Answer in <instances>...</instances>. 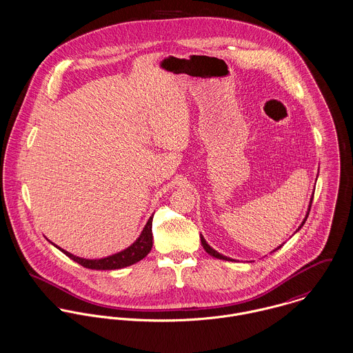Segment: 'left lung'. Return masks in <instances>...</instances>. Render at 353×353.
I'll return each instance as SVG.
<instances>
[{"instance_id": "8db88e82", "label": "left lung", "mask_w": 353, "mask_h": 353, "mask_svg": "<svg viewBox=\"0 0 353 353\" xmlns=\"http://www.w3.org/2000/svg\"><path fill=\"white\" fill-rule=\"evenodd\" d=\"M312 202H313V196H312V199H310V205H309V210H307V214H306V217H305L303 223H302V224H301V226L298 228V230H299V229H301V228L303 226V224H305V221H306V220H307V217H309V212H310V208H312ZM201 243H202V245H203V250H205V251H206V252H208V254H209L210 256L217 257V259H223V260H228V261H233V259H230V257L224 256V255L219 254L217 251H214V250H213V248H212V247H210V245H209V244L206 243V240L203 239V236H202V234H201ZM279 248H281V247H279Z\"/></svg>"}]
</instances>
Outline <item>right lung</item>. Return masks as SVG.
Wrapping results in <instances>:
<instances>
[{"label": "right lung", "instance_id": "obj_1", "mask_svg": "<svg viewBox=\"0 0 353 353\" xmlns=\"http://www.w3.org/2000/svg\"><path fill=\"white\" fill-rule=\"evenodd\" d=\"M152 219H154V214L147 221V224L144 226L139 239L130 247H128L124 251H121V252H119V254L112 255V256L102 257V259H82V257L75 256V255L64 251L55 244L54 245L57 248H59L65 256H68L71 260L77 261L78 264L83 265L85 268H90V270H119V268H124V267H128V265H132V264L140 261L141 259H144L150 254V251L152 248Z\"/></svg>", "mask_w": 353, "mask_h": 353}]
</instances>
